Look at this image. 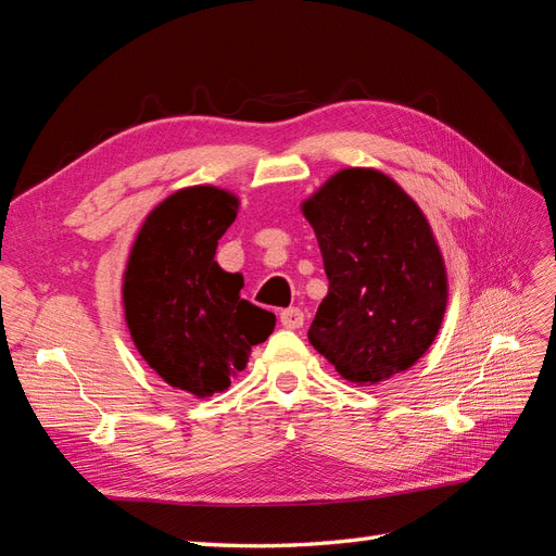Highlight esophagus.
I'll return each instance as SVG.
<instances>
[{
  "label": "esophagus",
  "mask_w": 556,
  "mask_h": 556,
  "mask_svg": "<svg viewBox=\"0 0 556 556\" xmlns=\"http://www.w3.org/2000/svg\"><path fill=\"white\" fill-rule=\"evenodd\" d=\"M280 323L285 329H299L301 325H304V313H301L299 308H285L280 313Z\"/></svg>",
  "instance_id": "esophagus-1"
}]
</instances>
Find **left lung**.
Returning a JSON list of instances; mask_svg holds the SVG:
<instances>
[{
  "label": "left lung",
  "mask_w": 556,
  "mask_h": 556,
  "mask_svg": "<svg viewBox=\"0 0 556 556\" xmlns=\"http://www.w3.org/2000/svg\"><path fill=\"white\" fill-rule=\"evenodd\" d=\"M329 292L311 345L357 384L406 371L441 329L447 276L425 213L376 169H343L301 204Z\"/></svg>",
  "instance_id": "obj_1"
}]
</instances>
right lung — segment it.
Here are the masks:
<instances>
[{
  "label": "right lung",
  "instance_id": "1",
  "mask_svg": "<svg viewBox=\"0 0 556 556\" xmlns=\"http://www.w3.org/2000/svg\"><path fill=\"white\" fill-rule=\"evenodd\" d=\"M239 199L213 185L166 197L131 245L123 301L131 341L155 374L199 399L225 392L276 315L241 299L243 276L215 262Z\"/></svg>",
  "mask_w": 556,
  "mask_h": 556
}]
</instances>
